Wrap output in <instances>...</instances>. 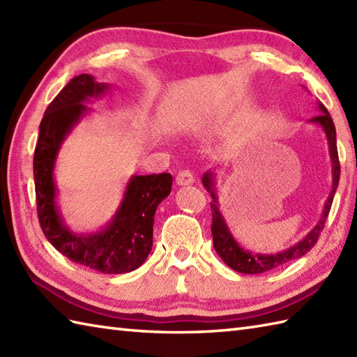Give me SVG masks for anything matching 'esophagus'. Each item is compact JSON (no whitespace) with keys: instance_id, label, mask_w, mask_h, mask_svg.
<instances>
[{"instance_id":"esophagus-1","label":"esophagus","mask_w":357,"mask_h":357,"mask_svg":"<svg viewBox=\"0 0 357 357\" xmlns=\"http://www.w3.org/2000/svg\"><path fill=\"white\" fill-rule=\"evenodd\" d=\"M195 183V176L190 170H181L176 176V184L178 185H192Z\"/></svg>"}]
</instances>
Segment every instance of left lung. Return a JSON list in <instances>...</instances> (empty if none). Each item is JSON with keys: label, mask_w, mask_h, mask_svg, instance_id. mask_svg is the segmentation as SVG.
<instances>
[{"label": "left lung", "mask_w": 357, "mask_h": 357, "mask_svg": "<svg viewBox=\"0 0 357 357\" xmlns=\"http://www.w3.org/2000/svg\"><path fill=\"white\" fill-rule=\"evenodd\" d=\"M317 110L321 113L314 118L308 119L310 124H314L322 128L325 133V138L328 142V155L331 159V192L328 195L327 201L322 210V215L319 221L310 230L304 238L299 242H296L291 247H288L282 252L278 253H255L245 250L239 242L234 239L233 233L230 231L229 225H227L225 218L222 215L221 208H219V199L216 193V172L207 170L202 174V185L207 188V192L211 196L210 208H211V234H213V245L219 257L229 265V267L238 273H244V275H259V273L270 271L273 268H278L280 265H285L287 262H291L294 259L304 256L307 252H310L314 247L319 238V233L324 229L325 221L330 213L333 198H335L336 188L339 185V176H340V165H339V156H337V146H336V128L335 123L330 116L328 110L325 109V105L317 101Z\"/></svg>", "instance_id": "8db88e82"}]
</instances>
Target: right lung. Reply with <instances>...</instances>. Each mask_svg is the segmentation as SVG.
Segmentation results:
<instances>
[{
    "mask_svg": "<svg viewBox=\"0 0 357 357\" xmlns=\"http://www.w3.org/2000/svg\"><path fill=\"white\" fill-rule=\"evenodd\" d=\"M110 89L107 82H98L87 73L67 82L41 119L33 155V178L38 218L50 244L73 262L107 275H123L141 267L151 252L155 213L172 192V174H133L115 215L92 233H77L66 222L58 206L55 183V164L63 142L73 127L92 112L86 104Z\"/></svg>",
    "mask_w": 357,
    "mask_h": 357,
    "instance_id": "right-lung-1",
    "label": "right lung"
}]
</instances>
